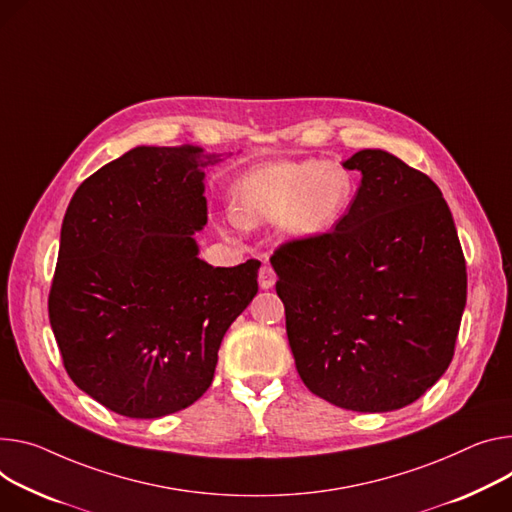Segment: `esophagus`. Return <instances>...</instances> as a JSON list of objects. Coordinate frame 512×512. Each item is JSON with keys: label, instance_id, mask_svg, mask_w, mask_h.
<instances>
[{"label": "esophagus", "instance_id": "esophagus-1", "mask_svg": "<svg viewBox=\"0 0 512 512\" xmlns=\"http://www.w3.org/2000/svg\"><path fill=\"white\" fill-rule=\"evenodd\" d=\"M259 286L261 290H271L275 286V271L269 265H263L259 269Z\"/></svg>", "mask_w": 512, "mask_h": 512}]
</instances>
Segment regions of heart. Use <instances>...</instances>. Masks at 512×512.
<instances>
[{
    "label": "heart",
    "mask_w": 512,
    "mask_h": 512,
    "mask_svg": "<svg viewBox=\"0 0 512 512\" xmlns=\"http://www.w3.org/2000/svg\"><path fill=\"white\" fill-rule=\"evenodd\" d=\"M345 169L322 161H290L255 169L235 185L241 224L282 222L294 239H312L331 228L351 198Z\"/></svg>",
    "instance_id": "heart-1"
}]
</instances>
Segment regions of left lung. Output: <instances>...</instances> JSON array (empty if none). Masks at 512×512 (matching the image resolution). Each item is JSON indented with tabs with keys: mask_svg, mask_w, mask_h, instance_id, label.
I'll return each instance as SVG.
<instances>
[{
	"mask_svg": "<svg viewBox=\"0 0 512 512\" xmlns=\"http://www.w3.org/2000/svg\"><path fill=\"white\" fill-rule=\"evenodd\" d=\"M361 185L333 230L275 249V292L306 388L355 412L421 398L449 367L466 259L435 181L382 149L343 163Z\"/></svg>",
	"mask_w": 512,
	"mask_h": 512,
	"instance_id": "1",
	"label": "left lung"
}]
</instances>
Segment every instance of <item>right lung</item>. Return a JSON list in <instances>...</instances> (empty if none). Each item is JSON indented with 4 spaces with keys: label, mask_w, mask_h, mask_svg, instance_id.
I'll use <instances>...</instances> for the list:
<instances>
[{
    "label": "right lung",
    "mask_w": 512,
    "mask_h": 512,
    "mask_svg": "<svg viewBox=\"0 0 512 512\" xmlns=\"http://www.w3.org/2000/svg\"><path fill=\"white\" fill-rule=\"evenodd\" d=\"M200 147H136L89 175L61 228L49 294L69 378L106 408L159 418L212 384L224 333L255 298L259 261L212 267Z\"/></svg>",
    "instance_id": "obj_1"
}]
</instances>
